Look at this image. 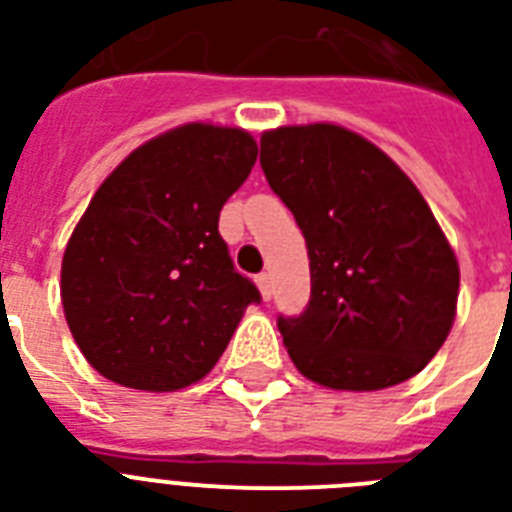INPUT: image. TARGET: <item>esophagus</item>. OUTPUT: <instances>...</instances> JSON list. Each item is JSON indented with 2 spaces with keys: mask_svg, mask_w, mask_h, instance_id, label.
I'll list each match as a JSON object with an SVG mask.
<instances>
[{
  "mask_svg": "<svg viewBox=\"0 0 512 512\" xmlns=\"http://www.w3.org/2000/svg\"><path fill=\"white\" fill-rule=\"evenodd\" d=\"M255 281H257V287H260V292H263V300H271V295H273L271 276H268V273H260Z\"/></svg>",
  "mask_w": 512,
  "mask_h": 512,
  "instance_id": "34e87169",
  "label": "esophagus"
}]
</instances>
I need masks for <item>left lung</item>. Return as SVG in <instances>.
Instances as JSON below:
<instances>
[{
	"label": "left lung",
	"instance_id": "8db88e82",
	"mask_svg": "<svg viewBox=\"0 0 512 512\" xmlns=\"http://www.w3.org/2000/svg\"><path fill=\"white\" fill-rule=\"evenodd\" d=\"M260 164L311 260L305 311L279 316L297 369L335 390H382L425 369L454 324L460 268L417 185L337 124L265 132Z\"/></svg>",
	"mask_w": 512,
	"mask_h": 512
}]
</instances>
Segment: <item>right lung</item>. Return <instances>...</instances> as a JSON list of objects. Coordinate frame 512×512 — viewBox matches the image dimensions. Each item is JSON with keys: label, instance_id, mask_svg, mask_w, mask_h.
Listing matches in <instances>:
<instances>
[{"label": "right lung", "instance_id": "obj_1", "mask_svg": "<svg viewBox=\"0 0 512 512\" xmlns=\"http://www.w3.org/2000/svg\"><path fill=\"white\" fill-rule=\"evenodd\" d=\"M255 159L249 132L185 124L135 148L95 191L68 239L60 297L103 377L154 393L185 388L260 303L217 231Z\"/></svg>", "mask_w": 512, "mask_h": 512}]
</instances>
